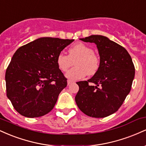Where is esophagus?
Listing matches in <instances>:
<instances>
[{"instance_id":"34e87169","label":"esophagus","mask_w":146,"mask_h":146,"mask_svg":"<svg viewBox=\"0 0 146 146\" xmlns=\"http://www.w3.org/2000/svg\"><path fill=\"white\" fill-rule=\"evenodd\" d=\"M73 82H73V81H71V80H68V81H67V84H68V85L71 84H73Z\"/></svg>"}]
</instances>
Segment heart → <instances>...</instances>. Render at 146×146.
I'll list each match as a JSON object with an SVG mask.
<instances>
[{
	"instance_id": "1",
	"label": "heart",
	"mask_w": 146,
	"mask_h": 146,
	"mask_svg": "<svg viewBox=\"0 0 146 146\" xmlns=\"http://www.w3.org/2000/svg\"><path fill=\"white\" fill-rule=\"evenodd\" d=\"M75 64V67L66 73L68 80L82 79L97 73L100 66V59L94 53L93 48L82 42H78L68 49V55L60 53L57 57V64L61 71L66 72Z\"/></svg>"
}]
</instances>
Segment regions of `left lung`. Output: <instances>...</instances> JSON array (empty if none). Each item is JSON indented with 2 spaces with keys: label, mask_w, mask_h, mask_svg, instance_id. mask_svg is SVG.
Masks as SVG:
<instances>
[{
  "label": "left lung",
  "mask_w": 146,
  "mask_h": 146,
  "mask_svg": "<svg viewBox=\"0 0 146 146\" xmlns=\"http://www.w3.org/2000/svg\"><path fill=\"white\" fill-rule=\"evenodd\" d=\"M80 40L97 45L100 66L89 80L77 82L75 102L88 116L108 117L118 110L130 93L135 66L126 49L107 37L92 35Z\"/></svg>",
  "instance_id": "8db88e82"
}]
</instances>
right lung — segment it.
Returning a JSON list of instances; mask_svg holds the SVG:
<instances>
[{"mask_svg":"<svg viewBox=\"0 0 146 146\" xmlns=\"http://www.w3.org/2000/svg\"><path fill=\"white\" fill-rule=\"evenodd\" d=\"M74 40L44 37L18 48L6 70L7 96L15 110L33 118L49 113L67 85L57 57Z\"/></svg>","mask_w":146,"mask_h":146,"instance_id":"1","label":"right lung"}]
</instances>
